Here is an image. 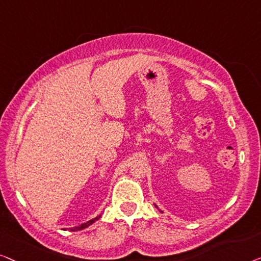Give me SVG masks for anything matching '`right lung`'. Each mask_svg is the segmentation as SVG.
I'll use <instances>...</instances> for the list:
<instances>
[{
	"label": "right lung",
	"mask_w": 261,
	"mask_h": 261,
	"mask_svg": "<svg viewBox=\"0 0 261 261\" xmlns=\"http://www.w3.org/2000/svg\"><path fill=\"white\" fill-rule=\"evenodd\" d=\"M99 218H100V215L97 216V218L92 219V220H90V221H87V222H85V223H83V225H80V226H78V227H74V228H72L71 230H80V229L86 228V227H89L90 225H92V223L95 221V220H98Z\"/></svg>",
	"instance_id": "right-lung-1"
}]
</instances>
